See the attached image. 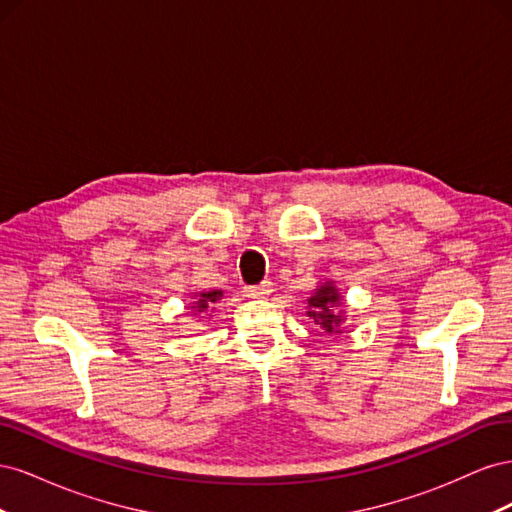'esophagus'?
I'll list each match as a JSON object with an SVG mask.
<instances>
[{"label": "esophagus", "mask_w": 512, "mask_h": 512, "mask_svg": "<svg viewBox=\"0 0 512 512\" xmlns=\"http://www.w3.org/2000/svg\"><path fill=\"white\" fill-rule=\"evenodd\" d=\"M271 290H273V284L269 280H265V282H260L256 286H247L245 294H247V297H252V299H265L267 294H271Z\"/></svg>", "instance_id": "esophagus-1"}]
</instances>
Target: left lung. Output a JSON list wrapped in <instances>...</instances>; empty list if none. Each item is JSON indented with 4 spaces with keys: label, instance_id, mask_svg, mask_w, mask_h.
Masks as SVG:
<instances>
[{
    "label": "left lung",
    "instance_id": "1",
    "mask_svg": "<svg viewBox=\"0 0 512 512\" xmlns=\"http://www.w3.org/2000/svg\"><path fill=\"white\" fill-rule=\"evenodd\" d=\"M337 301H339V294L333 286H322L312 294V297L307 299V305H309V309H312V312H307V314L312 316L314 322L320 324L322 329H327L329 333L335 331L339 327V322H342V318L335 314V307H333Z\"/></svg>",
    "mask_w": 512,
    "mask_h": 512
}]
</instances>
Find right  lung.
Returning a JSON list of instances; mask_svg holds the SVG:
<instances>
[{
	"mask_svg": "<svg viewBox=\"0 0 512 512\" xmlns=\"http://www.w3.org/2000/svg\"><path fill=\"white\" fill-rule=\"evenodd\" d=\"M222 299V290H211V292H200L198 294V301H196V307L198 312H205L207 307H211L215 301Z\"/></svg>",
	"mask_w": 512,
	"mask_h": 512,
	"instance_id": "right-lung-1",
	"label": "right lung"
}]
</instances>
